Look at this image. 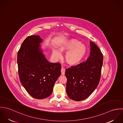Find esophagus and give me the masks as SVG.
I'll return each instance as SVG.
<instances>
[{"label":"esophagus","instance_id":"esophagus-1","mask_svg":"<svg viewBox=\"0 0 123 123\" xmlns=\"http://www.w3.org/2000/svg\"><path fill=\"white\" fill-rule=\"evenodd\" d=\"M65 70L63 67H62V69H61V73H62V75H64L65 74Z\"/></svg>","mask_w":123,"mask_h":123}]
</instances>
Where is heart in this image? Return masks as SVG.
<instances>
[{
	"instance_id": "1",
	"label": "heart",
	"mask_w": 123,
	"mask_h": 123,
	"mask_svg": "<svg viewBox=\"0 0 123 123\" xmlns=\"http://www.w3.org/2000/svg\"><path fill=\"white\" fill-rule=\"evenodd\" d=\"M59 50L61 52H68L65 55V60L67 63L71 65L79 64L83 59L87 51L85 45L75 39L64 41L60 45ZM53 54L57 58L61 56V53L57 50H54Z\"/></svg>"
}]
</instances>
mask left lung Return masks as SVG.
Masks as SVG:
<instances>
[{
	"instance_id": "1",
	"label": "left lung",
	"mask_w": 123,
	"mask_h": 123,
	"mask_svg": "<svg viewBox=\"0 0 123 123\" xmlns=\"http://www.w3.org/2000/svg\"><path fill=\"white\" fill-rule=\"evenodd\" d=\"M90 55L87 61L66 69V93L70 99L81 101L88 97L98 87L103 65V54L93 42H90Z\"/></svg>"
}]
</instances>
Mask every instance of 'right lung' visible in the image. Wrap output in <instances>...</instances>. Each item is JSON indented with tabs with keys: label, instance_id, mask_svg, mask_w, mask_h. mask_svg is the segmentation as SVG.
I'll return each instance as SVG.
<instances>
[{
	"label": "right lung",
	"instance_id": "right-lung-1",
	"mask_svg": "<svg viewBox=\"0 0 123 123\" xmlns=\"http://www.w3.org/2000/svg\"><path fill=\"white\" fill-rule=\"evenodd\" d=\"M43 39L39 35L28 36L23 42L18 53L17 62L20 81L34 98H48L61 74V65L51 63L40 49Z\"/></svg>",
	"mask_w": 123,
	"mask_h": 123
}]
</instances>
